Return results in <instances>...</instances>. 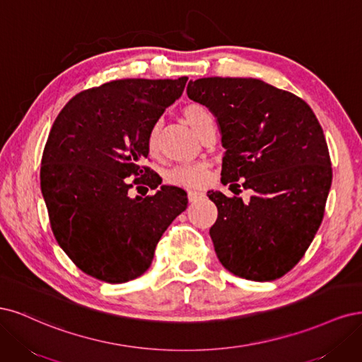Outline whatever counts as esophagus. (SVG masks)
Here are the masks:
<instances>
[{"mask_svg":"<svg viewBox=\"0 0 362 362\" xmlns=\"http://www.w3.org/2000/svg\"><path fill=\"white\" fill-rule=\"evenodd\" d=\"M203 195H204V191H203V189H189V191H188L189 202H195V200H198V198H202Z\"/></svg>","mask_w":362,"mask_h":362,"instance_id":"1","label":"esophagus"}]
</instances>
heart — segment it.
Masks as SVG:
<instances>
[{
    "label": "heart",
    "mask_w": 362,
    "mask_h": 362,
    "mask_svg": "<svg viewBox=\"0 0 362 362\" xmlns=\"http://www.w3.org/2000/svg\"><path fill=\"white\" fill-rule=\"evenodd\" d=\"M183 117L186 123H188L195 131L197 135H200V132L204 129V126L211 120H214L212 114L200 103L186 105L183 108ZM158 136H159L158 126L151 127V131L148 132V136H147V148L150 153H155L158 150ZM206 173H207L206 164H183L170 170L167 174V180L173 185H179V186H198L203 183Z\"/></svg>",
    "instance_id": "obj_1"
}]
</instances>
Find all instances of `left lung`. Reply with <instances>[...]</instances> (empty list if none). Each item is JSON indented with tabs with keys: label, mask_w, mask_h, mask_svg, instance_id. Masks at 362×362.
I'll return each instance as SVG.
<instances>
[{
	"label": "left lung",
	"mask_w": 362,
	"mask_h": 362,
	"mask_svg": "<svg viewBox=\"0 0 362 362\" xmlns=\"http://www.w3.org/2000/svg\"><path fill=\"white\" fill-rule=\"evenodd\" d=\"M188 98L209 108L226 148L221 182L254 194L248 203L219 191L209 233L227 271L274 281L305 254L322 224L332 168L323 129L293 93L254 78L189 81Z\"/></svg>",
	"instance_id": "8db88e82"
}]
</instances>
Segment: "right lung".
Here are the masks:
<instances>
[{
    "label": "right lung",
    "mask_w": 362,
    "mask_h": 362,
    "mask_svg": "<svg viewBox=\"0 0 362 362\" xmlns=\"http://www.w3.org/2000/svg\"><path fill=\"white\" fill-rule=\"evenodd\" d=\"M186 81H111L78 93L52 124L40 168L51 228L69 259L100 281L143 275L160 236L188 206L177 186L162 185L144 198L127 194L134 185H160L143 165L147 136Z\"/></svg>",
    "instance_id": "obj_1"
}]
</instances>
